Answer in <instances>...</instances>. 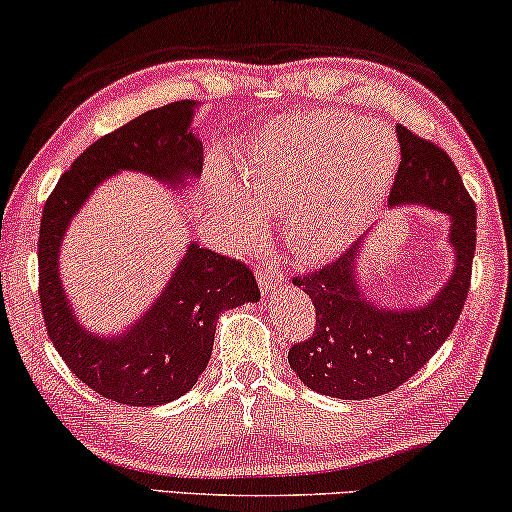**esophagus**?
<instances>
[{"label": "esophagus", "mask_w": 512, "mask_h": 512, "mask_svg": "<svg viewBox=\"0 0 512 512\" xmlns=\"http://www.w3.org/2000/svg\"><path fill=\"white\" fill-rule=\"evenodd\" d=\"M256 272H258V284H261L265 296H272L277 289L284 287V282H287V280H284L282 272L277 270L272 263H263Z\"/></svg>", "instance_id": "obj_1"}]
</instances>
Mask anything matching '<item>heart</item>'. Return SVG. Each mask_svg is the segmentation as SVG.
Returning a JSON list of instances; mask_svg holds the SVG:
<instances>
[{"instance_id":"heart-1","label":"heart","mask_w":512,"mask_h":512,"mask_svg":"<svg viewBox=\"0 0 512 512\" xmlns=\"http://www.w3.org/2000/svg\"><path fill=\"white\" fill-rule=\"evenodd\" d=\"M237 183L214 171L211 218L249 240L258 211H284V235L305 258L341 251L364 230L397 169L395 141L369 119L338 112L265 124L235 155Z\"/></svg>"}]
</instances>
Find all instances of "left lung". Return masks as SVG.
<instances>
[{"instance_id":"8db88e82","label":"left lung","mask_w":512,"mask_h":512,"mask_svg":"<svg viewBox=\"0 0 512 512\" xmlns=\"http://www.w3.org/2000/svg\"><path fill=\"white\" fill-rule=\"evenodd\" d=\"M397 138L402 162L390 204H428L447 214L456 268L433 301L411 310H386L362 296L357 244L320 270L294 277L315 303V331L291 345L289 364L315 393L341 400L386 395L421 371L459 322L473 275L477 211L461 174L447 152L407 126H397Z\"/></svg>"}]
</instances>
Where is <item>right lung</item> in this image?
<instances>
[{"label":"right lung","instance_id":"right-lung-1","mask_svg":"<svg viewBox=\"0 0 512 512\" xmlns=\"http://www.w3.org/2000/svg\"><path fill=\"white\" fill-rule=\"evenodd\" d=\"M190 119L192 103L176 101L98 138L56 183L39 225V303L46 334L79 381L131 407H155L188 393L209 364L218 313L261 298L247 263L190 244L159 301L122 336H91L65 301L58 249L70 218L91 190L119 169L145 171L174 185L199 176L204 155L202 143L190 134Z\"/></svg>","mask_w":512,"mask_h":512}]
</instances>
